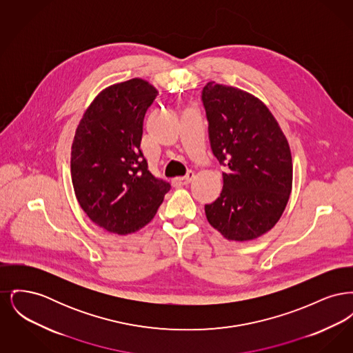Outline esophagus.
Returning <instances> with one entry per match:
<instances>
[{"mask_svg": "<svg viewBox=\"0 0 353 353\" xmlns=\"http://www.w3.org/2000/svg\"><path fill=\"white\" fill-rule=\"evenodd\" d=\"M193 177H194V173H193L192 170H189V172L185 174L184 177H174V179L172 180V184H173V186H176V188L185 186V185H188L192 181Z\"/></svg>", "mask_w": 353, "mask_h": 353, "instance_id": "esophagus-1", "label": "esophagus"}]
</instances>
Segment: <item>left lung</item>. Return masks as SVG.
<instances>
[{
    "instance_id": "1",
    "label": "left lung",
    "mask_w": 353,
    "mask_h": 353,
    "mask_svg": "<svg viewBox=\"0 0 353 353\" xmlns=\"http://www.w3.org/2000/svg\"><path fill=\"white\" fill-rule=\"evenodd\" d=\"M209 140L222 173L219 199L205 205L209 223L229 241H252L282 217L292 189L288 141L268 105L232 85L202 90Z\"/></svg>"
}]
</instances>
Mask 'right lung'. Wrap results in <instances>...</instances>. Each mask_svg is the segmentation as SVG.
Masks as SVG:
<instances>
[{
    "mask_svg": "<svg viewBox=\"0 0 353 353\" xmlns=\"http://www.w3.org/2000/svg\"><path fill=\"white\" fill-rule=\"evenodd\" d=\"M159 91L134 78L101 91L88 105L71 145V180L84 213L114 234L150 223L170 184L148 170L140 150L143 121Z\"/></svg>",
    "mask_w": 353,
    "mask_h": 353,
    "instance_id": "1",
    "label": "right lung"
}]
</instances>
